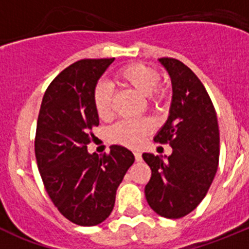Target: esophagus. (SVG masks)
<instances>
[{
    "mask_svg": "<svg viewBox=\"0 0 249 249\" xmlns=\"http://www.w3.org/2000/svg\"><path fill=\"white\" fill-rule=\"evenodd\" d=\"M135 158H136V160H137V162H141V160H142V155H141L140 152L136 151L135 152Z\"/></svg>",
    "mask_w": 249,
    "mask_h": 249,
    "instance_id": "obj_1",
    "label": "esophagus"
}]
</instances>
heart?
<instances>
[{
    "label": "heart",
    "instance_id": "heart-1",
    "mask_svg": "<svg viewBox=\"0 0 249 249\" xmlns=\"http://www.w3.org/2000/svg\"><path fill=\"white\" fill-rule=\"evenodd\" d=\"M118 80L129 86L143 96H148L152 106H160L166 98V89L157 87L160 74L156 70L143 63H131L121 68ZM113 91L105 81H101L93 89V106L100 118H107L111 114ZM152 129L147 120L124 121L114 124L109 131V137L116 143L128 147H137L144 136Z\"/></svg>",
    "mask_w": 249,
    "mask_h": 249
}]
</instances>
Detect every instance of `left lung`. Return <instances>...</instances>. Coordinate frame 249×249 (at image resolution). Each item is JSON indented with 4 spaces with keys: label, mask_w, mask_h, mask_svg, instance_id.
<instances>
[{
    "label": "left lung",
    "mask_w": 249,
    "mask_h": 249,
    "mask_svg": "<svg viewBox=\"0 0 249 249\" xmlns=\"http://www.w3.org/2000/svg\"><path fill=\"white\" fill-rule=\"evenodd\" d=\"M172 83V101L156 142L169 143L171 156L143 153L152 171L144 195L157 214L177 219L206 197L219 158V129L210 96L191 68L175 58H160Z\"/></svg>",
    "instance_id": "left-lung-1"
}]
</instances>
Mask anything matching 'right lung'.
<instances>
[{"instance_id":"obj_1","label":"right lung","mask_w":249,"mask_h":249,"mask_svg":"<svg viewBox=\"0 0 249 249\" xmlns=\"http://www.w3.org/2000/svg\"><path fill=\"white\" fill-rule=\"evenodd\" d=\"M114 58L81 59L63 70L45 92L37 121L35 153L50 198L68 221L96 226L114 207L116 192L135 156L113 144L109 155L89 153L100 118L93 89Z\"/></svg>"}]
</instances>
